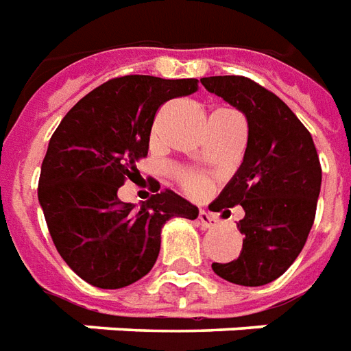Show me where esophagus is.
<instances>
[{
  "mask_svg": "<svg viewBox=\"0 0 351 351\" xmlns=\"http://www.w3.org/2000/svg\"><path fill=\"white\" fill-rule=\"evenodd\" d=\"M198 222H200L204 228H211L215 224V217L209 211H204L200 209V213H198Z\"/></svg>",
  "mask_w": 351,
  "mask_h": 351,
  "instance_id": "obj_1",
  "label": "esophagus"
}]
</instances>
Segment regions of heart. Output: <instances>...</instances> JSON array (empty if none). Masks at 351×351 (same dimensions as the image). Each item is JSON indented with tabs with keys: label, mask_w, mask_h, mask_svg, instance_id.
Here are the masks:
<instances>
[{
	"label": "heart",
	"mask_w": 351,
	"mask_h": 351,
	"mask_svg": "<svg viewBox=\"0 0 351 351\" xmlns=\"http://www.w3.org/2000/svg\"><path fill=\"white\" fill-rule=\"evenodd\" d=\"M179 185L183 186V191H185L186 194L200 198V196L209 193V189H211V179L198 172H183L179 173Z\"/></svg>",
	"instance_id": "obj_1"
}]
</instances>
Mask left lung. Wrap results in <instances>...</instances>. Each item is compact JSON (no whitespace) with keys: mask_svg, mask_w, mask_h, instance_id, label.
<instances>
[{"mask_svg":"<svg viewBox=\"0 0 351 351\" xmlns=\"http://www.w3.org/2000/svg\"><path fill=\"white\" fill-rule=\"evenodd\" d=\"M200 82L241 110L249 123L243 165L209 206L222 217L228 207H243L241 254L211 267L228 282L263 286L280 277L305 247L322 185L318 151L298 116L254 80L207 76Z\"/></svg>","mask_w":351,"mask_h":351,"instance_id":"obj_1","label":"left lung"}]
</instances>
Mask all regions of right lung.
Listing matches in <instances>:
<instances>
[{
  "mask_svg": "<svg viewBox=\"0 0 351 351\" xmlns=\"http://www.w3.org/2000/svg\"><path fill=\"white\" fill-rule=\"evenodd\" d=\"M194 91V78H112L76 102L50 138L39 204L56 249L86 282L102 290L136 282L157 262L166 221L198 217V207L170 189L140 209L117 198L138 173L136 160L147 157L157 110Z\"/></svg>",
  "mask_w": 351,
  "mask_h": 351,
  "instance_id": "1",
  "label": "right lung"
}]
</instances>
